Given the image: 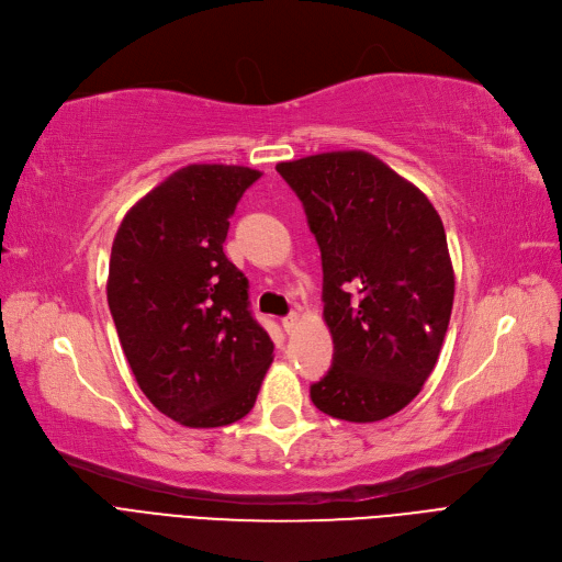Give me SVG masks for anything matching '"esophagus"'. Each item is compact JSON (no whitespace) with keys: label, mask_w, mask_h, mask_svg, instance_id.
I'll use <instances>...</instances> for the list:
<instances>
[{"label":"esophagus","mask_w":562,"mask_h":562,"mask_svg":"<svg viewBox=\"0 0 562 562\" xmlns=\"http://www.w3.org/2000/svg\"><path fill=\"white\" fill-rule=\"evenodd\" d=\"M299 322H301V316H299V312H289L284 319H282V326H284V330L286 333H294L296 330V326H299Z\"/></svg>","instance_id":"34e87169"}]
</instances>
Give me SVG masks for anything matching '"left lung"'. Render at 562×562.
Here are the masks:
<instances>
[{
    "label": "left lung",
    "instance_id": "1",
    "mask_svg": "<svg viewBox=\"0 0 562 562\" xmlns=\"http://www.w3.org/2000/svg\"><path fill=\"white\" fill-rule=\"evenodd\" d=\"M322 250L333 364L314 406L347 423L402 411L431 374L454 301L446 229L425 192L368 151L280 162Z\"/></svg>",
    "mask_w": 562,
    "mask_h": 562
}]
</instances>
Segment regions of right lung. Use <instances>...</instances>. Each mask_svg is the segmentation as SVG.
Returning a JSON list of instances; mask_svg holds the SVG:
<instances>
[{
	"mask_svg": "<svg viewBox=\"0 0 562 562\" xmlns=\"http://www.w3.org/2000/svg\"><path fill=\"white\" fill-rule=\"evenodd\" d=\"M261 172L188 165L126 213L112 243L108 303L135 381L183 427H225L255 406L273 341L257 324L248 278L223 243Z\"/></svg>",
	"mask_w": 562,
	"mask_h": 562,
	"instance_id": "add662e5",
	"label": "right lung"
}]
</instances>
